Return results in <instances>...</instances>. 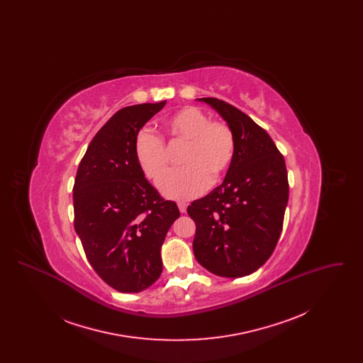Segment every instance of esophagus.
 I'll list each match as a JSON object with an SVG mask.
<instances>
[{
	"label": "esophagus",
	"mask_w": 363,
	"mask_h": 363,
	"mask_svg": "<svg viewBox=\"0 0 363 363\" xmlns=\"http://www.w3.org/2000/svg\"><path fill=\"white\" fill-rule=\"evenodd\" d=\"M178 208H179L181 213H185V212H186V204H185V203L179 201V203H178Z\"/></svg>",
	"instance_id": "esophagus-1"
}]
</instances>
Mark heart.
Returning a JSON list of instances; mask_svg holds the SVG:
<instances>
[{
	"mask_svg": "<svg viewBox=\"0 0 363 363\" xmlns=\"http://www.w3.org/2000/svg\"><path fill=\"white\" fill-rule=\"evenodd\" d=\"M164 128L172 144H186L181 163L163 177L159 189L173 200H190L208 189L211 179L218 181L230 169L235 156V138L222 121H211L203 110L186 106L173 113ZM135 155L147 178L157 181L169 169V152L163 138L150 129L140 130Z\"/></svg>",
	"mask_w": 363,
	"mask_h": 363,
	"instance_id": "obj_1",
	"label": "heart"
}]
</instances>
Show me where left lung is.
<instances>
[{
    "label": "left lung",
    "instance_id": "8db88e82",
    "mask_svg": "<svg viewBox=\"0 0 363 363\" xmlns=\"http://www.w3.org/2000/svg\"><path fill=\"white\" fill-rule=\"evenodd\" d=\"M231 128L235 156L222 185L193 201L196 259L222 277H246L271 257L289 201L284 157L271 136L237 107L201 98Z\"/></svg>",
    "mask_w": 363,
    "mask_h": 363
}]
</instances>
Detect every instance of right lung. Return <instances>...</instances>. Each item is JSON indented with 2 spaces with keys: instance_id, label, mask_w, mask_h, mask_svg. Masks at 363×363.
I'll return each mask as SVG.
<instances>
[{
  "instance_id": "obj_1",
  "label": "right lung",
  "mask_w": 363,
  "mask_h": 363,
  "mask_svg": "<svg viewBox=\"0 0 363 363\" xmlns=\"http://www.w3.org/2000/svg\"><path fill=\"white\" fill-rule=\"evenodd\" d=\"M159 104L118 110L92 138L73 186L74 230L104 283L140 293L162 274L160 247L179 209L145 179L135 155L140 129Z\"/></svg>"
}]
</instances>
